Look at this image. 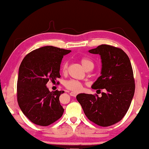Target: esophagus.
Returning a JSON list of instances; mask_svg holds the SVG:
<instances>
[{
  "instance_id": "1",
  "label": "esophagus",
  "mask_w": 149,
  "mask_h": 149,
  "mask_svg": "<svg viewBox=\"0 0 149 149\" xmlns=\"http://www.w3.org/2000/svg\"><path fill=\"white\" fill-rule=\"evenodd\" d=\"M70 95H72L73 97H75L77 95V93H76V92H75V91H72L70 93Z\"/></svg>"
}]
</instances>
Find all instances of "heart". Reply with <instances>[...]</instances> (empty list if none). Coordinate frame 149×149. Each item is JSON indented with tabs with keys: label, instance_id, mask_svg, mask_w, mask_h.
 <instances>
[{
	"label": "heart",
	"instance_id": "obj_1",
	"mask_svg": "<svg viewBox=\"0 0 149 149\" xmlns=\"http://www.w3.org/2000/svg\"><path fill=\"white\" fill-rule=\"evenodd\" d=\"M80 63L83 66L85 70L88 69L89 68H93V62L87 58H82L80 59ZM68 63L67 61L64 62L62 65V72L65 73L68 70ZM65 86L66 88H68L70 90L74 91L75 92H79L82 90V84L80 82L75 81V80H70V81H66L65 83Z\"/></svg>",
	"mask_w": 149,
	"mask_h": 149
}]
</instances>
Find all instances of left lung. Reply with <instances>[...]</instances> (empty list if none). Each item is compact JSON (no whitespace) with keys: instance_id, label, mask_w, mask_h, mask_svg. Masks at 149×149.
Listing matches in <instances>:
<instances>
[{"instance_id":"1","label":"left lung","mask_w":149,"mask_h":149,"mask_svg":"<svg viewBox=\"0 0 149 149\" xmlns=\"http://www.w3.org/2000/svg\"><path fill=\"white\" fill-rule=\"evenodd\" d=\"M101 60V76L91 88L105 89L101 97L79 93L76 99L86 117L98 125L108 127L123 119L128 111L134 93V80L131 62L121 49L102 44L89 49Z\"/></svg>"}]
</instances>
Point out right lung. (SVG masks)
<instances>
[{
    "mask_svg": "<svg viewBox=\"0 0 149 149\" xmlns=\"http://www.w3.org/2000/svg\"><path fill=\"white\" fill-rule=\"evenodd\" d=\"M71 50L52 46L31 52L21 62L17 81V100L24 115L33 123L48 126L62 116L64 109L59 97L63 91L51 92L49 80L60 78L63 56Z\"/></svg>",
    "mask_w": 149,
    "mask_h": 149,
    "instance_id": "add662e5",
    "label": "right lung"
}]
</instances>
